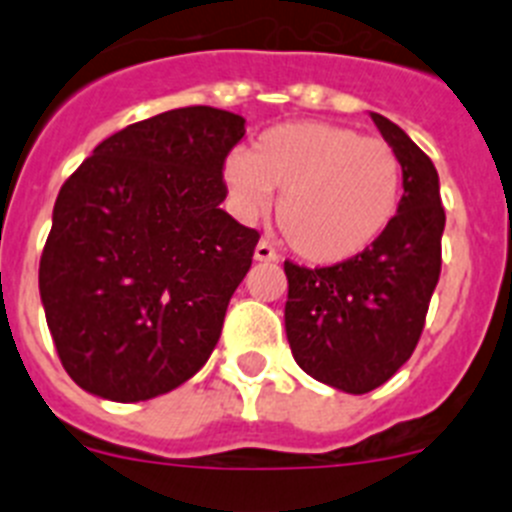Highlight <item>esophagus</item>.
Returning a JSON list of instances; mask_svg holds the SVG:
<instances>
[{"instance_id": "esophagus-1", "label": "esophagus", "mask_w": 512, "mask_h": 512, "mask_svg": "<svg viewBox=\"0 0 512 512\" xmlns=\"http://www.w3.org/2000/svg\"><path fill=\"white\" fill-rule=\"evenodd\" d=\"M253 259L256 261H277V251L269 246L266 241H259L256 243V248H253Z\"/></svg>"}]
</instances>
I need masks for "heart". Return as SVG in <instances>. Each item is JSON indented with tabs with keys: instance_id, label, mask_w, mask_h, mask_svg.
<instances>
[{
	"instance_id": "obj_1",
	"label": "heart",
	"mask_w": 512,
	"mask_h": 512,
	"mask_svg": "<svg viewBox=\"0 0 512 512\" xmlns=\"http://www.w3.org/2000/svg\"><path fill=\"white\" fill-rule=\"evenodd\" d=\"M223 179L243 215L261 212L279 192L284 238L297 256L323 266L369 251L402 200V161L387 140L315 120L261 133L251 156L225 158Z\"/></svg>"
}]
</instances>
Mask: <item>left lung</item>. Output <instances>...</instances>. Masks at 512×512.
Wrapping results in <instances>:
<instances>
[{"instance_id": "obj_1", "label": "left lung", "mask_w": 512, "mask_h": 512, "mask_svg": "<svg viewBox=\"0 0 512 512\" xmlns=\"http://www.w3.org/2000/svg\"><path fill=\"white\" fill-rule=\"evenodd\" d=\"M402 161L400 210L369 251L336 266L284 261V328L312 379L351 395L377 390L413 356L441 274L446 212L433 161L387 117L369 112Z\"/></svg>"}]
</instances>
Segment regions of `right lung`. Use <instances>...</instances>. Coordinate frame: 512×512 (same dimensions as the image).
<instances>
[{
  "label": "right lung",
  "instance_id": "add662e5",
  "mask_svg": "<svg viewBox=\"0 0 512 512\" xmlns=\"http://www.w3.org/2000/svg\"><path fill=\"white\" fill-rule=\"evenodd\" d=\"M243 135L235 112L169 110L102 140L66 179L38 282L81 390L151 400L210 359L259 243L220 207L225 156Z\"/></svg>",
  "mask_w": 512,
  "mask_h": 512
}]
</instances>
